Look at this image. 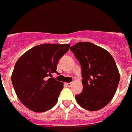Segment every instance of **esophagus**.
Returning <instances> with one entry per match:
<instances>
[{
    "mask_svg": "<svg viewBox=\"0 0 132 132\" xmlns=\"http://www.w3.org/2000/svg\"><path fill=\"white\" fill-rule=\"evenodd\" d=\"M66 85H67L68 87H70V86H72V83H67V84H66Z\"/></svg>",
    "mask_w": 132,
    "mask_h": 132,
    "instance_id": "obj_1",
    "label": "esophagus"
}]
</instances>
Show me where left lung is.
I'll return each mask as SVG.
<instances>
[{"mask_svg": "<svg viewBox=\"0 0 132 132\" xmlns=\"http://www.w3.org/2000/svg\"><path fill=\"white\" fill-rule=\"evenodd\" d=\"M70 50L81 66L83 90L77 101L87 110H99L117 91L120 74L116 62L108 51L90 42H78Z\"/></svg>", "mask_w": 132, "mask_h": 132, "instance_id": "obj_1", "label": "left lung"}]
</instances>
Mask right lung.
<instances>
[{"mask_svg": "<svg viewBox=\"0 0 132 132\" xmlns=\"http://www.w3.org/2000/svg\"><path fill=\"white\" fill-rule=\"evenodd\" d=\"M68 44H42L34 46L18 60L11 81L22 103L35 112L49 110L57 102L63 83L54 78L60 59L68 51Z\"/></svg>", "mask_w": 132, "mask_h": 132, "instance_id": "obj_1", "label": "right lung"}]
</instances>
